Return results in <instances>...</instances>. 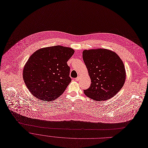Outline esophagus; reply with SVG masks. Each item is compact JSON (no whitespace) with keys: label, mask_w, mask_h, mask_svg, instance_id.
Returning a JSON list of instances; mask_svg holds the SVG:
<instances>
[{"label":"esophagus","mask_w":148,"mask_h":148,"mask_svg":"<svg viewBox=\"0 0 148 148\" xmlns=\"http://www.w3.org/2000/svg\"><path fill=\"white\" fill-rule=\"evenodd\" d=\"M75 80H76V81H79V80H80V77H79V76H77V77L75 79Z\"/></svg>","instance_id":"1"}]
</instances>
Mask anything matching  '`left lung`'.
I'll return each mask as SVG.
<instances>
[{"mask_svg":"<svg viewBox=\"0 0 148 148\" xmlns=\"http://www.w3.org/2000/svg\"><path fill=\"white\" fill-rule=\"evenodd\" d=\"M83 60L91 79L86 96L94 100L104 101L114 97L123 87L125 66L120 56L106 49L84 50Z\"/></svg>","mask_w":148,"mask_h":148,"instance_id":"obj_1","label":"left lung"}]
</instances>
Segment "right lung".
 <instances>
[{"instance_id":"add662e5","label":"right lung","mask_w":148,"mask_h":148,"mask_svg":"<svg viewBox=\"0 0 148 148\" xmlns=\"http://www.w3.org/2000/svg\"><path fill=\"white\" fill-rule=\"evenodd\" d=\"M74 52L71 48L56 45L41 48L29 56L23 77L34 97L49 101L61 96L71 82L67 62Z\"/></svg>"}]
</instances>
